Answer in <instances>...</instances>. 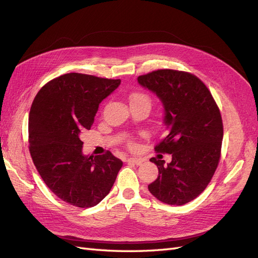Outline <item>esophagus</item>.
Returning a JSON list of instances; mask_svg holds the SVG:
<instances>
[{
    "instance_id": "obj_1",
    "label": "esophagus",
    "mask_w": 258,
    "mask_h": 258,
    "mask_svg": "<svg viewBox=\"0 0 258 258\" xmlns=\"http://www.w3.org/2000/svg\"><path fill=\"white\" fill-rule=\"evenodd\" d=\"M143 159H141V158H135V157H131V158H128V162H131V163H134V165H137V166H140V165H142L143 163Z\"/></svg>"
}]
</instances>
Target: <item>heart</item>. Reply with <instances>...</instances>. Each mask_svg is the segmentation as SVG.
<instances>
[{"instance_id":"obj_1","label":"heart","mask_w":258,"mask_h":258,"mask_svg":"<svg viewBox=\"0 0 258 258\" xmlns=\"http://www.w3.org/2000/svg\"><path fill=\"white\" fill-rule=\"evenodd\" d=\"M134 101H139V102H145L150 104V99L144 93H134V95L130 96V102H134Z\"/></svg>"}]
</instances>
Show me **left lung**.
I'll use <instances>...</instances> for the list:
<instances>
[{
  "instance_id": "1",
  "label": "left lung",
  "mask_w": 258,
  "mask_h": 258,
  "mask_svg": "<svg viewBox=\"0 0 258 258\" xmlns=\"http://www.w3.org/2000/svg\"><path fill=\"white\" fill-rule=\"evenodd\" d=\"M163 106L167 134L155 151L172 160L151 158L158 177L148 190L163 204L183 206L197 198L210 183L221 157L223 122L215 101L198 77L174 70H158L138 77Z\"/></svg>"
}]
</instances>
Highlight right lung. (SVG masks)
Instances as JSON below:
<instances>
[{
    "instance_id": "right-lung-1",
    "label": "right lung",
    "mask_w": 258,
    "mask_h": 258,
    "mask_svg": "<svg viewBox=\"0 0 258 258\" xmlns=\"http://www.w3.org/2000/svg\"><path fill=\"white\" fill-rule=\"evenodd\" d=\"M120 80L69 73L37 92L29 114L30 154L58 198L79 208L97 206L110 192L122 161L111 153L84 155L82 132Z\"/></svg>"
}]
</instances>
